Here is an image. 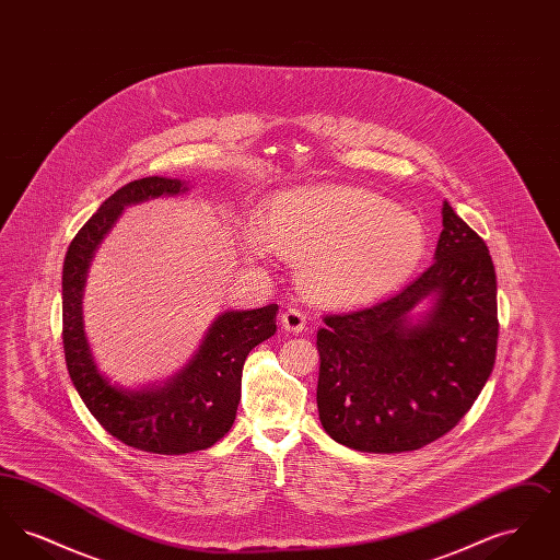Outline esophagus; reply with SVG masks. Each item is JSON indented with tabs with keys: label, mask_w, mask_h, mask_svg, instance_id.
<instances>
[{
	"label": "esophagus",
	"mask_w": 560,
	"mask_h": 560,
	"mask_svg": "<svg viewBox=\"0 0 560 560\" xmlns=\"http://www.w3.org/2000/svg\"><path fill=\"white\" fill-rule=\"evenodd\" d=\"M281 325H283V329L290 331V334H300V331H304V327H306V317H304L298 308H288V311L281 315Z\"/></svg>",
	"instance_id": "obj_1"
}]
</instances>
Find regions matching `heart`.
Segmentation results:
<instances>
[{"label":"heart","instance_id":"b5f03b06","mask_svg":"<svg viewBox=\"0 0 560 560\" xmlns=\"http://www.w3.org/2000/svg\"><path fill=\"white\" fill-rule=\"evenodd\" d=\"M237 243L252 262L270 252L298 260L313 304L347 308L402 285L427 256L428 233L420 215L373 190L325 185L275 195L260 222L240 224Z\"/></svg>","mask_w":560,"mask_h":560}]
</instances>
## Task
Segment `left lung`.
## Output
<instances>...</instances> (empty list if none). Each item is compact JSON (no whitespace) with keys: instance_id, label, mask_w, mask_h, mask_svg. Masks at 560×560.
<instances>
[{"instance_id":"8db88e82","label":"left lung","mask_w":560,"mask_h":560,"mask_svg":"<svg viewBox=\"0 0 560 560\" xmlns=\"http://www.w3.org/2000/svg\"><path fill=\"white\" fill-rule=\"evenodd\" d=\"M441 215L434 262L416 281L370 308L327 315L317 331L320 424L350 450L416 452L441 439L493 372L495 268L447 201Z\"/></svg>"}]
</instances>
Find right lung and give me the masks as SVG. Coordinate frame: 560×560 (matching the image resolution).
Here are the masks:
<instances>
[{"label": "right lung", "mask_w": 560, "mask_h": 560, "mask_svg": "<svg viewBox=\"0 0 560 560\" xmlns=\"http://www.w3.org/2000/svg\"><path fill=\"white\" fill-rule=\"evenodd\" d=\"M188 190L187 180L165 176L140 178L119 188L81 226L62 267V345L75 390L115 439L133 450L163 455L208 450L231 430L245 357L277 331L279 311L277 304H268L220 313L192 357L163 382L124 386L101 372L83 325V290L94 254L126 208Z\"/></svg>", "instance_id": "1"}]
</instances>
